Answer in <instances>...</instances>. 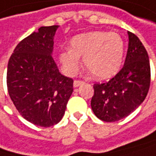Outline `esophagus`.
Here are the masks:
<instances>
[{"label":"esophagus","mask_w":156,"mask_h":156,"mask_svg":"<svg viewBox=\"0 0 156 156\" xmlns=\"http://www.w3.org/2000/svg\"><path fill=\"white\" fill-rule=\"evenodd\" d=\"M83 84V82L82 81H78V80H75L74 81V83H73V87H78L79 86H81Z\"/></svg>","instance_id":"obj_1"}]
</instances>
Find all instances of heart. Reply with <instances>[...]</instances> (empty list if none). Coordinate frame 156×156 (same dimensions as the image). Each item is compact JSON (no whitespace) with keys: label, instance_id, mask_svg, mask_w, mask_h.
<instances>
[{"label":"heart","instance_id":"heart-1","mask_svg":"<svg viewBox=\"0 0 156 156\" xmlns=\"http://www.w3.org/2000/svg\"><path fill=\"white\" fill-rule=\"evenodd\" d=\"M71 49L62 50L59 58L64 72L73 76L84 57L86 68L97 79H107L115 76L122 65L124 41L114 32L94 31L75 36L70 41Z\"/></svg>","mask_w":156,"mask_h":156}]
</instances>
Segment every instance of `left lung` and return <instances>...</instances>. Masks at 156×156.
<instances>
[{"mask_svg":"<svg viewBox=\"0 0 156 156\" xmlns=\"http://www.w3.org/2000/svg\"><path fill=\"white\" fill-rule=\"evenodd\" d=\"M129 47L125 63L111 80L94 85L91 107L94 115L106 122L129 116L139 106L150 87V63L147 51L138 37L128 32Z\"/></svg>","mask_w":156,"mask_h":156,"instance_id":"8db88e82","label":"left lung"}]
</instances>
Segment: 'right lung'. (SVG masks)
Listing matches in <instances>:
<instances>
[{
	"label": "right lung",
	"mask_w": 156,
	"mask_h": 156,
	"mask_svg": "<svg viewBox=\"0 0 156 156\" xmlns=\"http://www.w3.org/2000/svg\"><path fill=\"white\" fill-rule=\"evenodd\" d=\"M58 27H41L23 39L8 63L11 101L25 120L44 128L61 121L73 92V79L61 74L51 56Z\"/></svg>",
	"instance_id": "add662e5"
}]
</instances>
